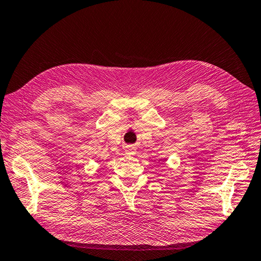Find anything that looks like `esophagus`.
Segmentation results:
<instances>
[{
    "mask_svg": "<svg viewBox=\"0 0 261 261\" xmlns=\"http://www.w3.org/2000/svg\"><path fill=\"white\" fill-rule=\"evenodd\" d=\"M127 151L129 152V153H133V152H134V148H129V149L127 150Z\"/></svg>",
    "mask_w": 261,
    "mask_h": 261,
    "instance_id": "esophagus-1",
    "label": "esophagus"
}]
</instances>
